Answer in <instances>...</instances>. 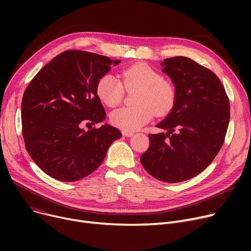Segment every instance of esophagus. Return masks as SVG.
Here are the masks:
<instances>
[{
  "label": "esophagus",
  "mask_w": 251,
  "mask_h": 251,
  "mask_svg": "<svg viewBox=\"0 0 251 251\" xmlns=\"http://www.w3.org/2000/svg\"><path fill=\"white\" fill-rule=\"evenodd\" d=\"M122 134L126 137H131L134 134V132H131V131H122Z\"/></svg>",
  "instance_id": "esophagus-1"
}]
</instances>
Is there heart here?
Returning a JSON list of instances; mask_svg holds the SVG:
<instances>
[{
	"label": "heart",
	"mask_w": 251,
	"mask_h": 251,
	"mask_svg": "<svg viewBox=\"0 0 251 251\" xmlns=\"http://www.w3.org/2000/svg\"><path fill=\"white\" fill-rule=\"evenodd\" d=\"M122 82L113 74L101 76L97 83V95L109 107L120 104L127 90L140 91L135 107H122L110 115L111 123L123 131H135L148 124L155 113L164 115L173 108L176 100L174 85L151 66L138 63L122 72Z\"/></svg>",
	"instance_id": "heart-1"
}]
</instances>
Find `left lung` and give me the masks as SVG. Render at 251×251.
<instances>
[{
    "mask_svg": "<svg viewBox=\"0 0 251 251\" xmlns=\"http://www.w3.org/2000/svg\"><path fill=\"white\" fill-rule=\"evenodd\" d=\"M163 72L173 82L176 100L140 162L157 180L177 183L201 173L220 151L230 120V103L218 76L186 57L165 59ZM175 128L177 132L173 134Z\"/></svg>",
    "mask_w": 251,
    "mask_h": 251,
    "instance_id": "1",
    "label": "left lung"
}]
</instances>
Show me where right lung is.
Returning <instances> with one entry per match:
<instances>
[{
    "mask_svg": "<svg viewBox=\"0 0 251 251\" xmlns=\"http://www.w3.org/2000/svg\"><path fill=\"white\" fill-rule=\"evenodd\" d=\"M120 62L89 51L66 50L47 64L25 89L21 103L25 148L49 176L64 182L86 177L122 136L109 124L88 131L81 128L105 119L97 83Z\"/></svg>",
    "mask_w": 251,
    "mask_h": 251,
    "instance_id": "obj_1",
    "label": "right lung"
}]
</instances>
